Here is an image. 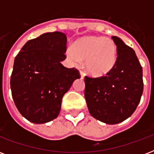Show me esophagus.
Here are the masks:
<instances>
[{"mask_svg":"<svg viewBox=\"0 0 154 154\" xmlns=\"http://www.w3.org/2000/svg\"><path fill=\"white\" fill-rule=\"evenodd\" d=\"M80 74H81V77H82V78H84L85 72H83L82 70H80Z\"/></svg>","mask_w":154,"mask_h":154,"instance_id":"34e87169","label":"esophagus"}]
</instances>
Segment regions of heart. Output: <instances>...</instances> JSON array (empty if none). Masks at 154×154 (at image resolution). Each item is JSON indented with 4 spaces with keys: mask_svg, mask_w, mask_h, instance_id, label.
<instances>
[{
    "mask_svg": "<svg viewBox=\"0 0 154 154\" xmlns=\"http://www.w3.org/2000/svg\"><path fill=\"white\" fill-rule=\"evenodd\" d=\"M72 62L85 61L87 72L96 77L107 74L114 68L117 60V49L111 39L100 36L82 37L67 49Z\"/></svg>",
    "mask_w": 154,
    "mask_h": 154,
    "instance_id": "b5f03b06",
    "label": "heart"
}]
</instances>
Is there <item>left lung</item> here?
Instances as JSON below:
<instances>
[{
    "mask_svg": "<svg viewBox=\"0 0 154 154\" xmlns=\"http://www.w3.org/2000/svg\"><path fill=\"white\" fill-rule=\"evenodd\" d=\"M117 60L105 76L85 77V97L90 114L106 124H117L136 110L143 93L142 67L134 50L117 37Z\"/></svg>",
    "mask_w": 154,
    "mask_h": 154,
    "instance_id": "8db88e82",
    "label": "left lung"
}]
</instances>
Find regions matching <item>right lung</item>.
Returning a JSON list of instances; mask_svg holds the SVG:
<instances>
[{"label":"right lung","mask_w":154,"mask_h":154,"mask_svg":"<svg viewBox=\"0 0 154 154\" xmlns=\"http://www.w3.org/2000/svg\"><path fill=\"white\" fill-rule=\"evenodd\" d=\"M67 37L46 32L25 43L16 56L10 79L13 101L28 121L43 124L57 117L64 94L80 78L76 68L61 65Z\"/></svg>","instance_id":"obj_1"}]
</instances>
